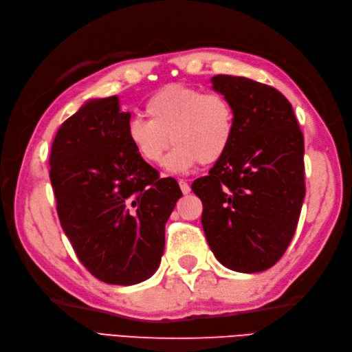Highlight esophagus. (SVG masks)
Segmentation results:
<instances>
[{"label": "esophagus", "mask_w": 352, "mask_h": 352, "mask_svg": "<svg viewBox=\"0 0 352 352\" xmlns=\"http://www.w3.org/2000/svg\"><path fill=\"white\" fill-rule=\"evenodd\" d=\"M179 186H180V190H182V192H184V195H186V194L190 192V186L188 185L186 180L180 179V180H179Z\"/></svg>", "instance_id": "34e87169"}]
</instances>
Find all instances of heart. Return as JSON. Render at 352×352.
I'll return each mask as SVG.
<instances>
[{
  "instance_id": "1",
  "label": "heart",
  "mask_w": 352,
  "mask_h": 352,
  "mask_svg": "<svg viewBox=\"0 0 352 352\" xmlns=\"http://www.w3.org/2000/svg\"><path fill=\"white\" fill-rule=\"evenodd\" d=\"M148 120L135 117L126 136L133 151L145 163L163 162L166 170L180 173L201 164H212L225 155L235 136V113L219 94L172 85L154 94L145 104Z\"/></svg>"
}]
</instances>
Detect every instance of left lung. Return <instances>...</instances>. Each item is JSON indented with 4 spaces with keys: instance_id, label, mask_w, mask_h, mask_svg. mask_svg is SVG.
I'll return each mask as SVG.
<instances>
[{
    "instance_id": "8db88e82",
    "label": "left lung",
    "mask_w": 352,
    "mask_h": 352,
    "mask_svg": "<svg viewBox=\"0 0 352 352\" xmlns=\"http://www.w3.org/2000/svg\"><path fill=\"white\" fill-rule=\"evenodd\" d=\"M235 113L228 153L192 184L214 257L239 273L270 269L289 247L305 197L304 136L292 105L269 85L217 74Z\"/></svg>"
}]
</instances>
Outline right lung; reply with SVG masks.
I'll return each mask as SVG.
<instances>
[{"instance_id": "obj_1", "label": "right lung", "mask_w": 352, "mask_h": 352, "mask_svg": "<svg viewBox=\"0 0 352 352\" xmlns=\"http://www.w3.org/2000/svg\"><path fill=\"white\" fill-rule=\"evenodd\" d=\"M117 95L94 98L60 126L50 155L57 214L95 278L129 286L157 272L166 221L182 197L173 177L138 157Z\"/></svg>"}]
</instances>
